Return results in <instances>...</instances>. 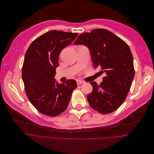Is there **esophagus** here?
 <instances>
[{"instance_id": "34e87169", "label": "esophagus", "mask_w": 154, "mask_h": 154, "mask_svg": "<svg viewBox=\"0 0 154 154\" xmlns=\"http://www.w3.org/2000/svg\"><path fill=\"white\" fill-rule=\"evenodd\" d=\"M76 83H77V85H81V84H82L83 82V81H82V80L77 79V80H76Z\"/></svg>"}]
</instances>
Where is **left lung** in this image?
<instances>
[{"mask_svg":"<svg viewBox=\"0 0 154 154\" xmlns=\"http://www.w3.org/2000/svg\"><path fill=\"white\" fill-rule=\"evenodd\" d=\"M75 45L89 48L94 68L106 76L97 85L90 84L93 91L87 98L90 106L102 114L116 110L125 101L135 75L132 54L127 44L105 29H93L80 34Z\"/></svg>","mask_w":154,"mask_h":154,"instance_id":"1","label":"left lung"}]
</instances>
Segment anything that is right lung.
I'll use <instances>...</instances> for the list:
<instances>
[{"label": "right lung", "mask_w": 154, "mask_h": 154, "mask_svg": "<svg viewBox=\"0 0 154 154\" xmlns=\"http://www.w3.org/2000/svg\"><path fill=\"white\" fill-rule=\"evenodd\" d=\"M77 36V32L50 31L36 38L26 51L22 69L26 93L44 115L56 116L63 113L77 86L74 79L59 84L54 79L60 53Z\"/></svg>", "instance_id": "1"}]
</instances>
